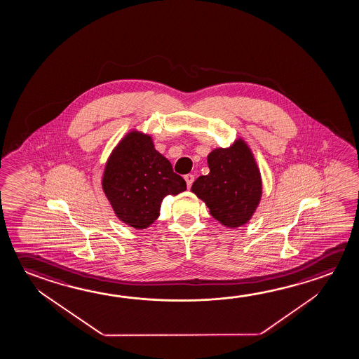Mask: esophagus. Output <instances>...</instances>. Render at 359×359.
<instances>
[{"instance_id": "esophagus-1", "label": "esophagus", "mask_w": 359, "mask_h": 359, "mask_svg": "<svg viewBox=\"0 0 359 359\" xmlns=\"http://www.w3.org/2000/svg\"><path fill=\"white\" fill-rule=\"evenodd\" d=\"M184 179H185V182H187V187H188V189L191 188V185H193V182H194V175L188 174V175H185V177H184Z\"/></svg>"}]
</instances>
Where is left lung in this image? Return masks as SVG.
Listing matches in <instances>:
<instances>
[{"label": "left lung", "instance_id": "8db88e82", "mask_svg": "<svg viewBox=\"0 0 359 359\" xmlns=\"http://www.w3.org/2000/svg\"><path fill=\"white\" fill-rule=\"evenodd\" d=\"M209 174L195 180L191 191L228 228L247 224L258 208L263 185L258 164L247 142L217 147L208 155Z\"/></svg>", "mask_w": 359, "mask_h": 359}]
</instances>
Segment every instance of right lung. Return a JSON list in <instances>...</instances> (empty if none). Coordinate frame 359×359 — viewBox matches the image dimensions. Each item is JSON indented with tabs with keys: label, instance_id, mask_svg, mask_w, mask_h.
<instances>
[{
	"label": "right lung",
	"instance_id": "add662e5",
	"mask_svg": "<svg viewBox=\"0 0 359 359\" xmlns=\"http://www.w3.org/2000/svg\"><path fill=\"white\" fill-rule=\"evenodd\" d=\"M101 185L115 215L135 229H147L159 217L166 195L187 190L185 180L154 147L151 136L137 130L128 133L112 150Z\"/></svg>",
	"mask_w": 359,
	"mask_h": 359
}]
</instances>
